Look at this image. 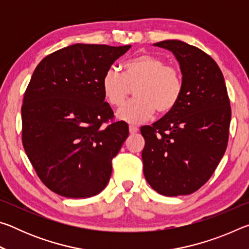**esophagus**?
Returning a JSON list of instances; mask_svg holds the SVG:
<instances>
[{
  "label": "esophagus",
  "mask_w": 249,
  "mask_h": 249,
  "mask_svg": "<svg viewBox=\"0 0 249 249\" xmlns=\"http://www.w3.org/2000/svg\"><path fill=\"white\" fill-rule=\"evenodd\" d=\"M138 132V127L134 125H129V133L130 134H136Z\"/></svg>",
  "instance_id": "obj_1"
}]
</instances>
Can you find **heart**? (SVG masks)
Wrapping results in <instances>:
<instances>
[{"label":"heart","instance_id":"b5f03b06","mask_svg":"<svg viewBox=\"0 0 249 249\" xmlns=\"http://www.w3.org/2000/svg\"><path fill=\"white\" fill-rule=\"evenodd\" d=\"M123 74L109 68L102 78L104 98L113 107L125 103L129 88L136 99L124 105L116 113L120 121L141 124L148 121L157 111L167 114L174 108L182 92V79L178 69L166 65L154 54L142 53L129 59L122 67Z\"/></svg>","mask_w":249,"mask_h":249}]
</instances>
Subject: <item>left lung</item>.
<instances>
[{
  "mask_svg": "<svg viewBox=\"0 0 249 249\" xmlns=\"http://www.w3.org/2000/svg\"><path fill=\"white\" fill-rule=\"evenodd\" d=\"M154 46L174 53L182 92L165 117L141 128L144 175L160 195H191L211 178L227 147L231 107L224 77L216 62L195 46L176 39Z\"/></svg>",
  "mask_w": 249,
  "mask_h": 249,
  "instance_id": "1",
  "label": "left lung"
}]
</instances>
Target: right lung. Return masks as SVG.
Instances as JSON below:
<instances>
[{
	"instance_id": "obj_1",
	"label": "right lung",
	"mask_w": 249,
	"mask_h": 249,
	"mask_svg": "<svg viewBox=\"0 0 249 249\" xmlns=\"http://www.w3.org/2000/svg\"><path fill=\"white\" fill-rule=\"evenodd\" d=\"M130 47L74 44L34 71L23 100V146L43 183L59 196L86 199L107 187L128 125H103L113 111L102 78Z\"/></svg>"
}]
</instances>
